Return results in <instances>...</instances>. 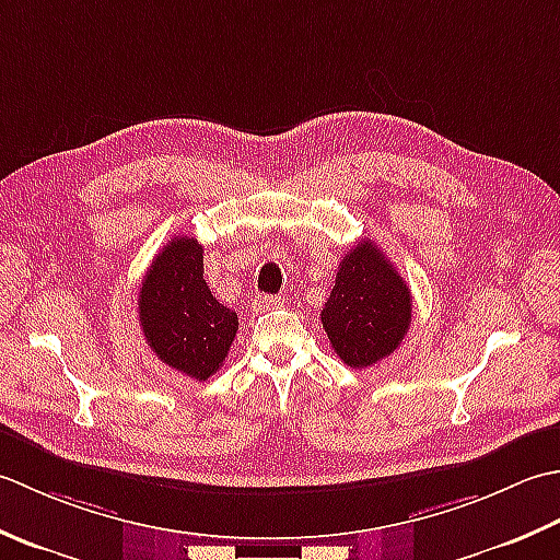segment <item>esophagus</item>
Masks as SVG:
<instances>
[{
	"mask_svg": "<svg viewBox=\"0 0 560 560\" xmlns=\"http://www.w3.org/2000/svg\"><path fill=\"white\" fill-rule=\"evenodd\" d=\"M254 306L256 310H276V306H282V300L280 296H272V294H260L254 300Z\"/></svg>",
	"mask_w": 560,
	"mask_h": 560,
	"instance_id": "34e87169",
	"label": "esophagus"
}]
</instances>
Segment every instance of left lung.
Returning <instances> with one entry per match:
<instances>
[{"mask_svg": "<svg viewBox=\"0 0 560 560\" xmlns=\"http://www.w3.org/2000/svg\"><path fill=\"white\" fill-rule=\"evenodd\" d=\"M410 310L413 296L406 280L372 238H362L340 260L322 324L336 355L352 370H362L401 346Z\"/></svg>", "mask_w": 560, "mask_h": 560, "instance_id": "1", "label": "left lung"}]
</instances>
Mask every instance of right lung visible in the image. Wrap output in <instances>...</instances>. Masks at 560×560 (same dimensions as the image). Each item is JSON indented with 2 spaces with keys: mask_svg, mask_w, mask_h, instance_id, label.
<instances>
[{
  "mask_svg": "<svg viewBox=\"0 0 560 560\" xmlns=\"http://www.w3.org/2000/svg\"><path fill=\"white\" fill-rule=\"evenodd\" d=\"M137 304L144 340L171 370L205 382L222 368L238 318L205 282L198 238L174 236L154 256Z\"/></svg>",
  "mask_w": 560,
  "mask_h": 560,
  "instance_id": "obj_1",
  "label": "right lung"
}]
</instances>
